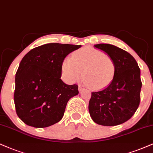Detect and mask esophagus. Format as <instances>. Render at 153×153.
Listing matches in <instances>:
<instances>
[{
    "label": "esophagus",
    "mask_w": 153,
    "mask_h": 153,
    "mask_svg": "<svg viewBox=\"0 0 153 153\" xmlns=\"http://www.w3.org/2000/svg\"><path fill=\"white\" fill-rule=\"evenodd\" d=\"M84 90V88H82V86H79L78 87V90H79V92H82V91Z\"/></svg>",
    "instance_id": "obj_1"
}]
</instances>
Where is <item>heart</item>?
Segmentation results:
<instances>
[{
  "label": "heart",
  "instance_id": "b5f03b06",
  "mask_svg": "<svg viewBox=\"0 0 153 153\" xmlns=\"http://www.w3.org/2000/svg\"><path fill=\"white\" fill-rule=\"evenodd\" d=\"M85 82L94 90L109 85L115 73L113 59L100 50L84 48L66 57L61 64L63 78L68 83L75 82L82 75Z\"/></svg>",
  "mask_w": 153,
  "mask_h": 153
}]
</instances>
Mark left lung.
<instances>
[{
    "mask_svg": "<svg viewBox=\"0 0 153 153\" xmlns=\"http://www.w3.org/2000/svg\"><path fill=\"white\" fill-rule=\"evenodd\" d=\"M106 52L115 63L114 76L103 90L92 92L89 112L96 123L106 126L121 124L130 119L140 100V70L138 63L125 50L109 44L94 46Z\"/></svg>",
    "mask_w": 153,
    "mask_h": 153,
    "instance_id": "obj_1",
    "label": "left lung"
}]
</instances>
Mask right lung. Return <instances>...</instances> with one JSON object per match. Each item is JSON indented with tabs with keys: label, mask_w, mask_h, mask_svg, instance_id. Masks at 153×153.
I'll list each match as a JSON object with an SVG mask.
<instances>
[{
	"label": "right lung",
	"mask_w": 153,
	"mask_h": 153,
	"mask_svg": "<svg viewBox=\"0 0 153 153\" xmlns=\"http://www.w3.org/2000/svg\"><path fill=\"white\" fill-rule=\"evenodd\" d=\"M81 45L46 44L23 57L15 75L14 102L18 117L27 125L45 128L59 122L71 97L78 94V85L61 80L65 56Z\"/></svg>",
	"instance_id": "right-lung-1"
}]
</instances>
